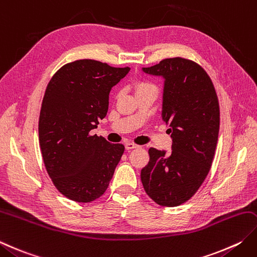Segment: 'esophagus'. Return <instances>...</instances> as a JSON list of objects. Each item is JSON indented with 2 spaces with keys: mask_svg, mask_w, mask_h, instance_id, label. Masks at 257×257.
Here are the masks:
<instances>
[{
  "mask_svg": "<svg viewBox=\"0 0 257 257\" xmlns=\"http://www.w3.org/2000/svg\"><path fill=\"white\" fill-rule=\"evenodd\" d=\"M124 147H125V150H132V149H136V148H139V146L138 145H136V144H134V143H127L124 145Z\"/></svg>",
  "mask_w": 257,
  "mask_h": 257,
  "instance_id": "obj_1",
  "label": "esophagus"
}]
</instances>
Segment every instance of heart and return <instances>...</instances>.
Segmentation results:
<instances>
[{
  "label": "heart",
  "mask_w": 257,
  "mask_h": 257,
  "mask_svg": "<svg viewBox=\"0 0 257 257\" xmlns=\"http://www.w3.org/2000/svg\"><path fill=\"white\" fill-rule=\"evenodd\" d=\"M135 90H136V94L146 92V91H150V90H156L157 91V87L156 84L153 83L152 81H148V80H139L135 83Z\"/></svg>",
  "instance_id": "obj_1"
}]
</instances>
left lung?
<instances>
[{
    "mask_svg": "<svg viewBox=\"0 0 257 257\" xmlns=\"http://www.w3.org/2000/svg\"><path fill=\"white\" fill-rule=\"evenodd\" d=\"M143 70L165 78L163 119L169 123L173 152L150 148L140 178L156 204L175 207L197 193L213 164L219 132L217 93L207 72L193 60L164 59Z\"/></svg>",
    "mask_w": 257,
    "mask_h": 257,
    "instance_id": "8db88e82",
    "label": "left lung"
}]
</instances>
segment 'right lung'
<instances>
[{
	"instance_id": "obj_1",
	"label": "right lung",
	"mask_w": 257,
	"mask_h": 257,
	"mask_svg": "<svg viewBox=\"0 0 257 257\" xmlns=\"http://www.w3.org/2000/svg\"><path fill=\"white\" fill-rule=\"evenodd\" d=\"M130 68L91 59L69 62L50 80L39 118V143L45 169L65 197L93 202L104 194L124 146L91 136L105 117L109 92Z\"/></svg>"
}]
</instances>
